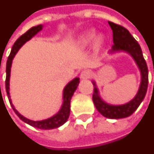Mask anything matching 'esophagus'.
Returning a JSON list of instances; mask_svg holds the SVG:
<instances>
[{
	"label": "esophagus",
	"mask_w": 154,
	"mask_h": 154,
	"mask_svg": "<svg viewBox=\"0 0 154 154\" xmlns=\"http://www.w3.org/2000/svg\"><path fill=\"white\" fill-rule=\"evenodd\" d=\"M92 77V72L90 70H84L81 72L80 77L82 79H88Z\"/></svg>",
	"instance_id": "esophagus-1"
}]
</instances>
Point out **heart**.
I'll return each mask as SVG.
<instances>
[{
    "label": "heart",
    "mask_w": 154,
    "mask_h": 154,
    "mask_svg": "<svg viewBox=\"0 0 154 154\" xmlns=\"http://www.w3.org/2000/svg\"><path fill=\"white\" fill-rule=\"evenodd\" d=\"M105 37L103 35H98L96 36V30L93 28L88 29L81 34L76 42V45L79 48L84 49L88 47L93 41V49L94 51H98L104 43Z\"/></svg>",
    "instance_id": "b5f03b06"
}]
</instances>
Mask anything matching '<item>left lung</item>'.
<instances>
[{"mask_svg":"<svg viewBox=\"0 0 154 154\" xmlns=\"http://www.w3.org/2000/svg\"><path fill=\"white\" fill-rule=\"evenodd\" d=\"M108 24L112 30V38L114 44L109 51V54H114L116 52H126L129 54L136 62L141 74L140 85L136 96L128 103L121 105H112L106 103L100 96L99 90L97 87L96 82L92 81V84L94 86L92 101L96 108L105 118L119 119L129 117L130 115L133 114L139 107L143 100L144 99L148 89V71L140 46L130 34V32L123 26L115 24L113 22L108 21Z\"/></svg>","mask_w":154,"mask_h":154,"instance_id":"left-lung-1","label":"left lung"}]
</instances>
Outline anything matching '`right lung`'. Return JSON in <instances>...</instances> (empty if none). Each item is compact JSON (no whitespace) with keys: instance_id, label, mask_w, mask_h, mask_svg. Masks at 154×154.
<instances>
[{"instance_id":"add662e5","label":"right lung","mask_w":154,"mask_h":154,"mask_svg":"<svg viewBox=\"0 0 154 154\" xmlns=\"http://www.w3.org/2000/svg\"><path fill=\"white\" fill-rule=\"evenodd\" d=\"M43 28V25H39L36 26H33L32 28L28 30L25 34L21 36L17 42L14 43L11 51L10 53V56L7 62H6V90L8 98H9V102L11 105V107L13 108L14 112H16V114L19 117L20 119H21L23 122L27 123L29 125L32 126L34 128H39V129H53V128H57L60 126L63 125L65 122L67 121V119L69 118L70 115V104H71V99L72 97L73 96L74 92L76 91L77 88V86L80 82V79L79 77H75L74 79L69 82L66 87L63 89V93H62V107L60 108V110L53 115L51 118H47V119H44V120H41V121H33L31 119L25 118L24 116L18 112V111L15 108L14 105L12 104L11 99V96H10V77H11V64H12V61L15 56L17 53V51H19V49L21 48L23 45H24L26 42H28L29 40H31L33 36L36 35L39 32H41Z\"/></svg>"}]
</instances>
